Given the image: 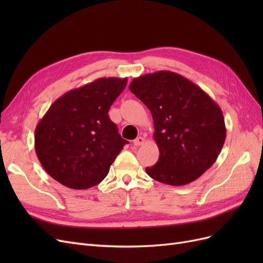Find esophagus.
Listing matches in <instances>:
<instances>
[{
  "label": "esophagus",
  "mask_w": 263,
  "mask_h": 263,
  "mask_svg": "<svg viewBox=\"0 0 263 263\" xmlns=\"http://www.w3.org/2000/svg\"><path fill=\"white\" fill-rule=\"evenodd\" d=\"M144 142H145V138L144 137H137L136 139L134 140V145L138 147V146L144 145Z\"/></svg>",
  "instance_id": "1"
}]
</instances>
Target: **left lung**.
<instances>
[{"label":"left lung","mask_w":263,"mask_h":263,"mask_svg":"<svg viewBox=\"0 0 263 263\" xmlns=\"http://www.w3.org/2000/svg\"><path fill=\"white\" fill-rule=\"evenodd\" d=\"M129 90L149 108L159 148L150 178L173 186L195 181L216 161L226 139L218 104L200 86L171 71L135 78Z\"/></svg>","instance_id":"obj_1"}]
</instances>
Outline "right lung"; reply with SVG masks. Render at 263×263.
I'll return each instance as SVG.
<instances>
[{"mask_svg":"<svg viewBox=\"0 0 263 263\" xmlns=\"http://www.w3.org/2000/svg\"><path fill=\"white\" fill-rule=\"evenodd\" d=\"M127 78H100L55 100L35 130V151L43 168L70 189L99 184L127 140L108 110Z\"/></svg>","mask_w":263,"mask_h":263,"instance_id":"add662e5","label":"right lung"}]
</instances>
